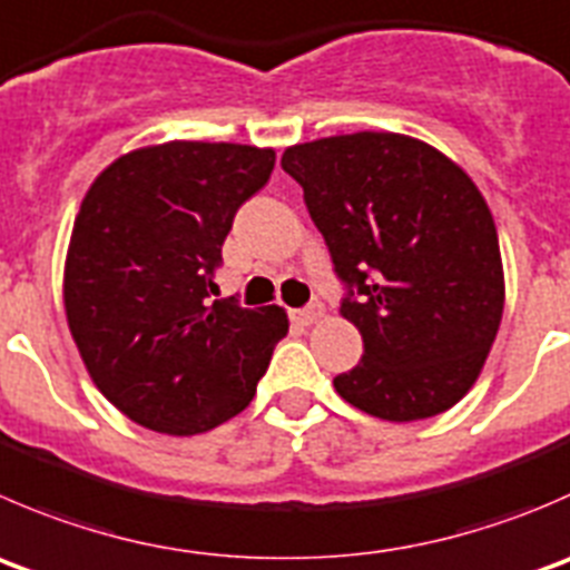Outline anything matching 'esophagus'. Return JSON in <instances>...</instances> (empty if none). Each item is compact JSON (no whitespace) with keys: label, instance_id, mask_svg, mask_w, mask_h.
Segmentation results:
<instances>
[{"label":"esophagus","instance_id":"34e87169","mask_svg":"<svg viewBox=\"0 0 570 570\" xmlns=\"http://www.w3.org/2000/svg\"><path fill=\"white\" fill-rule=\"evenodd\" d=\"M320 317H323V306H320V303H308V306L292 312V320H295L297 325H312L317 323Z\"/></svg>","mask_w":570,"mask_h":570}]
</instances>
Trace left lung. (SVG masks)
<instances>
[{
    "label": "left lung",
    "instance_id": "left-lung-1",
    "mask_svg": "<svg viewBox=\"0 0 570 570\" xmlns=\"http://www.w3.org/2000/svg\"><path fill=\"white\" fill-rule=\"evenodd\" d=\"M364 342L336 392L381 420H423L473 386L504 312L493 214L454 161L401 132L284 153Z\"/></svg>",
    "mask_w": 570,
    "mask_h": 570
}]
</instances>
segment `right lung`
Returning <instances> with one entry per match:
<instances>
[{"mask_svg": "<svg viewBox=\"0 0 570 570\" xmlns=\"http://www.w3.org/2000/svg\"><path fill=\"white\" fill-rule=\"evenodd\" d=\"M273 167V150L169 141L127 153L88 189L66 256V320L94 384L132 423L203 434L256 395L289 320L212 295L236 212Z\"/></svg>", "mask_w": 570, "mask_h": 570, "instance_id": "1", "label": "right lung"}]
</instances>
